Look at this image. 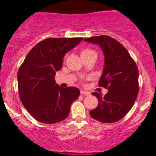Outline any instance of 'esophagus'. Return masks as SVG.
<instances>
[{"instance_id": "esophagus-1", "label": "esophagus", "mask_w": 156, "mask_h": 156, "mask_svg": "<svg viewBox=\"0 0 156 156\" xmlns=\"http://www.w3.org/2000/svg\"><path fill=\"white\" fill-rule=\"evenodd\" d=\"M80 94H81L82 95H89V94H90V92H88V91L80 90Z\"/></svg>"}]
</instances>
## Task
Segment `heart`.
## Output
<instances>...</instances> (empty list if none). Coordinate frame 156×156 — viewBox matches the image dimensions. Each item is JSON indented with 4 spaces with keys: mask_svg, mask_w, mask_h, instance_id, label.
Segmentation results:
<instances>
[{
    "mask_svg": "<svg viewBox=\"0 0 156 156\" xmlns=\"http://www.w3.org/2000/svg\"><path fill=\"white\" fill-rule=\"evenodd\" d=\"M92 50L89 49V48H85V49H83L80 52V55H86V54H88L89 53H91L92 52Z\"/></svg>",
    "mask_w": 156,
    "mask_h": 156,
    "instance_id": "obj_1",
    "label": "heart"
}]
</instances>
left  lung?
<instances>
[{
  "mask_svg": "<svg viewBox=\"0 0 156 156\" xmlns=\"http://www.w3.org/2000/svg\"><path fill=\"white\" fill-rule=\"evenodd\" d=\"M84 41L102 48L104 68L98 85L108 90L104 97L92 93L98 98V105L90 111V115L102 122H115L129 112L136 100L139 89L138 67L124 46L108 36L89 37Z\"/></svg>",
  "mask_w": 156,
  "mask_h": 156,
  "instance_id": "8db88e82",
  "label": "left lung"
}]
</instances>
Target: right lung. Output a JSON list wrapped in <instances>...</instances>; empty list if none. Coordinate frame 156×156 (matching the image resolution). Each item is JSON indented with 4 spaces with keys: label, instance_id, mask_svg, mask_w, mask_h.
<instances>
[{
    "label": "right lung",
    "instance_id": "obj_1",
    "mask_svg": "<svg viewBox=\"0 0 156 156\" xmlns=\"http://www.w3.org/2000/svg\"><path fill=\"white\" fill-rule=\"evenodd\" d=\"M83 38H48L34 47L17 73L20 99L39 122L53 124L69 115L70 106L80 95L76 87L62 88L55 81L64 55Z\"/></svg>",
    "mask_w": 156,
    "mask_h": 156
}]
</instances>
